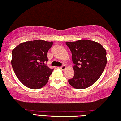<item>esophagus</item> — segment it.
Instances as JSON below:
<instances>
[{"label":"esophagus","instance_id":"34e87169","mask_svg":"<svg viewBox=\"0 0 121 121\" xmlns=\"http://www.w3.org/2000/svg\"><path fill=\"white\" fill-rule=\"evenodd\" d=\"M66 69V66L65 65H63L60 67V69L62 70H65Z\"/></svg>","mask_w":121,"mask_h":121}]
</instances>
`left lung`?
Listing matches in <instances>:
<instances>
[{"label":"left lung","instance_id":"8db88e82","mask_svg":"<svg viewBox=\"0 0 121 121\" xmlns=\"http://www.w3.org/2000/svg\"><path fill=\"white\" fill-rule=\"evenodd\" d=\"M72 54L74 75L68 82L73 88L84 89L95 83L107 64V52L98 42L88 39L66 42Z\"/></svg>","mask_w":121,"mask_h":121}]
</instances>
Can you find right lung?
Instances as JSON below:
<instances>
[{
    "label": "right lung",
    "instance_id": "obj_1",
    "mask_svg": "<svg viewBox=\"0 0 121 121\" xmlns=\"http://www.w3.org/2000/svg\"><path fill=\"white\" fill-rule=\"evenodd\" d=\"M53 42L41 39L22 42L12 51V66L22 83L31 89H39L47 83L53 69L45 65L47 52Z\"/></svg>",
    "mask_w": 121,
    "mask_h": 121
}]
</instances>
